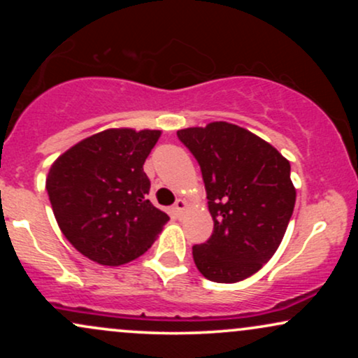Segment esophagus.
I'll use <instances>...</instances> for the list:
<instances>
[{"mask_svg":"<svg viewBox=\"0 0 358 358\" xmlns=\"http://www.w3.org/2000/svg\"><path fill=\"white\" fill-rule=\"evenodd\" d=\"M187 207H188L187 200H183V199H178V200H176L175 205H173V212H175V215H182L183 210H187Z\"/></svg>","mask_w":358,"mask_h":358,"instance_id":"obj_1","label":"esophagus"}]
</instances>
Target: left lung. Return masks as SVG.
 <instances>
[{"mask_svg": "<svg viewBox=\"0 0 358 358\" xmlns=\"http://www.w3.org/2000/svg\"><path fill=\"white\" fill-rule=\"evenodd\" d=\"M202 170L213 234L193 245L196 269L213 282H239L274 256L293 215L291 165L244 127L215 121L176 131Z\"/></svg>", "mask_w": 358, "mask_h": 358, "instance_id": "1", "label": "left lung"}]
</instances>
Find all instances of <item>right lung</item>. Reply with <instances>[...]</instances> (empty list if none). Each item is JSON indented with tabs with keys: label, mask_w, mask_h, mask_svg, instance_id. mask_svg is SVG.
Wrapping results in <instances>:
<instances>
[{
	"label": "right lung",
	"mask_w": 358,
	"mask_h": 358,
	"mask_svg": "<svg viewBox=\"0 0 358 358\" xmlns=\"http://www.w3.org/2000/svg\"><path fill=\"white\" fill-rule=\"evenodd\" d=\"M158 129L110 127L69 148L47 176L48 199L62 234L82 256L102 266L134 261L170 220L146 195L143 165Z\"/></svg>",
	"instance_id": "1"
}]
</instances>
